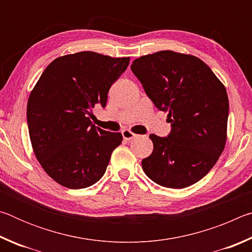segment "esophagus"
<instances>
[{
    "mask_svg": "<svg viewBox=\"0 0 252 252\" xmlns=\"http://www.w3.org/2000/svg\"><path fill=\"white\" fill-rule=\"evenodd\" d=\"M121 133H122L123 139L126 140V141H130V140L134 139L135 136H136V134H134L133 132H131L130 130H122Z\"/></svg>",
    "mask_w": 252,
    "mask_h": 252,
    "instance_id": "34e87169",
    "label": "esophagus"
}]
</instances>
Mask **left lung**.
Masks as SVG:
<instances>
[{
    "instance_id": "left-lung-1",
    "label": "left lung",
    "mask_w": 252,
    "mask_h": 252,
    "mask_svg": "<svg viewBox=\"0 0 252 252\" xmlns=\"http://www.w3.org/2000/svg\"><path fill=\"white\" fill-rule=\"evenodd\" d=\"M131 70L158 109L168 112V136L150 134L144 173L159 186L182 189L206 176L227 140L229 100L223 84L206 63L173 51L143 55Z\"/></svg>"
}]
</instances>
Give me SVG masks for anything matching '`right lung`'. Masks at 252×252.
<instances>
[{"mask_svg":"<svg viewBox=\"0 0 252 252\" xmlns=\"http://www.w3.org/2000/svg\"><path fill=\"white\" fill-rule=\"evenodd\" d=\"M129 61L90 51L64 55L46 66L30 94L27 120L33 151L61 186L83 189L103 177L122 134L92 125L91 111L104 108L111 85Z\"/></svg>","mask_w":252,"mask_h":252,"instance_id":"right-lung-1","label":"right lung"}]
</instances>
